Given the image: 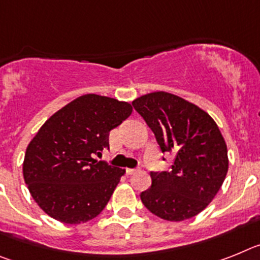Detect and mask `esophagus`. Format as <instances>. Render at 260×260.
Segmentation results:
<instances>
[{"label":"esophagus","mask_w":260,"mask_h":260,"mask_svg":"<svg viewBox=\"0 0 260 260\" xmlns=\"http://www.w3.org/2000/svg\"><path fill=\"white\" fill-rule=\"evenodd\" d=\"M137 171V169H125V173L128 174V175H132V174H135Z\"/></svg>","instance_id":"obj_1"}]
</instances>
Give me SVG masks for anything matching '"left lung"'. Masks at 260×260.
<instances>
[{"label": "left lung", "mask_w": 260, "mask_h": 260, "mask_svg": "<svg viewBox=\"0 0 260 260\" xmlns=\"http://www.w3.org/2000/svg\"><path fill=\"white\" fill-rule=\"evenodd\" d=\"M132 106L153 131L161 152L175 155L170 170L150 173L152 186L141 192V202L164 220L193 217L213 200L226 177L228 149L217 124L170 92H150Z\"/></svg>", "instance_id": "obj_1"}]
</instances>
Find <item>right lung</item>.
<instances>
[{
  "instance_id": "1",
  "label": "right lung",
  "mask_w": 260,
  "mask_h": 260,
  "mask_svg": "<svg viewBox=\"0 0 260 260\" xmlns=\"http://www.w3.org/2000/svg\"><path fill=\"white\" fill-rule=\"evenodd\" d=\"M132 114V106L86 94L43 124L24 154L23 177L34 200L64 224L96 217L125 170L98 161L110 148V131Z\"/></svg>"
}]
</instances>
